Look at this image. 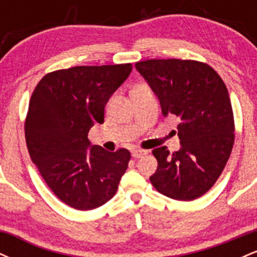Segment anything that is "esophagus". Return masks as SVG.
Segmentation results:
<instances>
[{
    "label": "esophagus",
    "mask_w": 257,
    "mask_h": 257,
    "mask_svg": "<svg viewBox=\"0 0 257 257\" xmlns=\"http://www.w3.org/2000/svg\"><path fill=\"white\" fill-rule=\"evenodd\" d=\"M147 155V151L146 150H141V149H134L132 151V156L134 158H141L144 157V156Z\"/></svg>",
    "instance_id": "1"
}]
</instances>
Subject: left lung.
Here are the masks:
<instances>
[{
	"label": "left lung",
	"instance_id": "obj_1",
	"mask_svg": "<svg viewBox=\"0 0 257 257\" xmlns=\"http://www.w3.org/2000/svg\"><path fill=\"white\" fill-rule=\"evenodd\" d=\"M135 67L161 102L164 117L180 119L179 151H152L158 162L150 178L159 193L193 200L222 173L234 143V118L226 84L211 66L196 60L151 59Z\"/></svg>",
	"mask_w": 257,
	"mask_h": 257
}]
</instances>
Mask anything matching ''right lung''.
Masks as SVG:
<instances>
[{
	"instance_id": "right-lung-1",
	"label": "right lung",
	"mask_w": 257,
	"mask_h": 257,
	"mask_svg": "<svg viewBox=\"0 0 257 257\" xmlns=\"http://www.w3.org/2000/svg\"><path fill=\"white\" fill-rule=\"evenodd\" d=\"M132 64L75 66L47 73L32 93L25 119L29 153L61 202L76 210L99 208L114 196L131 152L91 145L88 133L104 123L105 106Z\"/></svg>"
}]
</instances>
